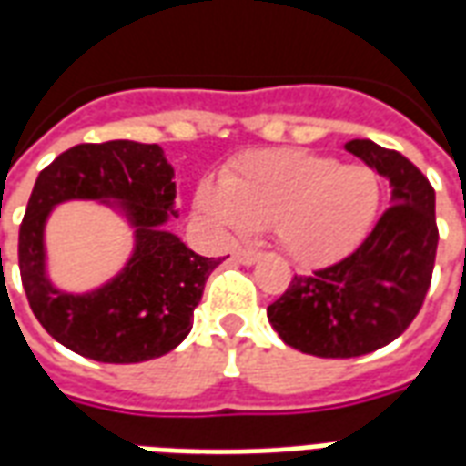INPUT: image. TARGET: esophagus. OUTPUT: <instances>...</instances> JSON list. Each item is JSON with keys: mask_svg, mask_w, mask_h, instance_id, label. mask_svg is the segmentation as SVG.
Segmentation results:
<instances>
[{"mask_svg": "<svg viewBox=\"0 0 466 466\" xmlns=\"http://www.w3.org/2000/svg\"><path fill=\"white\" fill-rule=\"evenodd\" d=\"M233 258H236L238 263H243V266H253V263H258V253L256 250H246V248H238L236 253H233Z\"/></svg>", "mask_w": 466, "mask_h": 466, "instance_id": "obj_1", "label": "esophagus"}]
</instances>
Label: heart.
Masks as SVG:
<instances>
[{"mask_svg": "<svg viewBox=\"0 0 466 466\" xmlns=\"http://www.w3.org/2000/svg\"><path fill=\"white\" fill-rule=\"evenodd\" d=\"M196 206L230 236L273 228L285 256L312 268L338 260L365 238L380 208V181L360 163L270 148L238 158L223 183H200Z\"/></svg>", "mask_w": 466, "mask_h": 466, "instance_id": "obj_1", "label": "heart"}]
</instances>
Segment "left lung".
Returning a JSON list of instances; mask_svg holds the SVG:
<instances>
[{
	"label": "left lung",
	"mask_w": 466,
	"mask_h": 466,
	"mask_svg": "<svg viewBox=\"0 0 466 466\" xmlns=\"http://www.w3.org/2000/svg\"><path fill=\"white\" fill-rule=\"evenodd\" d=\"M345 148L390 181L392 206L348 258L295 275L268 305L280 340L315 358H360L397 340L422 308L440 240L434 188L412 161L370 138Z\"/></svg>",
	"instance_id": "1"
}]
</instances>
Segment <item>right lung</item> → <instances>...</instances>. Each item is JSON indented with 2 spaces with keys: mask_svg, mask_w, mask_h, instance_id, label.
Masks as SVG:
<instances>
[{
  "mask_svg": "<svg viewBox=\"0 0 466 466\" xmlns=\"http://www.w3.org/2000/svg\"><path fill=\"white\" fill-rule=\"evenodd\" d=\"M66 199H98L135 228L127 266L86 294L59 291L46 275L43 228ZM171 216H178L173 166L158 144H79L56 156L34 183L19 228L24 293L44 330L81 358L111 365L146 362L178 348L220 258L198 256L166 230Z\"/></svg>",
  "mask_w": 466,
  "mask_h": 466,
  "instance_id": "right-lung-1",
  "label": "right lung"
}]
</instances>
